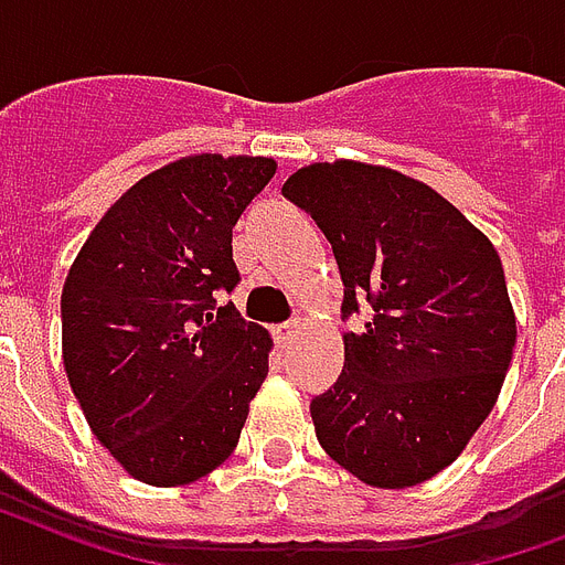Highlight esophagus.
<instances>
[{
  "instance_id": "1",
  "label": "esophagus",
  "mask_w": 565,
  "mask_h": 565,
  "mask_svg": "<svg viewBox=\"0 0 565 565\" xmlns=\"http://www.w3.org/2000/svg\"><path fill=\"white\" fill-rule=\"evenodd\" d=\"M297 330H300V323L297 321H286V323H279L277 327V342L286 348V344H291V339L297 335Z\"/></svg>"
}]
</instances>
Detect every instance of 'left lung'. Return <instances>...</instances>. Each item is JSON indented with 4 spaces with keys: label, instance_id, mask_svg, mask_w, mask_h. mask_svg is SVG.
<instances>
[{
    "label": "left lung",
    "instance_id": "left-lung-1",
    "mask_svg": "<svg viewBox=\"0 0 565 565\" xmlns=\"http://www.w3.org/2000/svg\"><path fill=\"white\" fill-rule=\"evenodd\" d=\"M282 194L321 226L344 282V369L312 397L321 448L369 487L406 489L460 457L515 348L501 259L424 182L362 161L309 164Z\"/></svg>",
    "mask_w": 565,
    "mask_h": 565
}]
</instances>
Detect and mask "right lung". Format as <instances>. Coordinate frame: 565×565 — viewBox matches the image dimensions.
Listing matches in <instances>:
<instances>
[{
  "label": "right lung",
  "mask_w": 565,
  "mask_h": 565,
  "mask_svg": "<svg viewBox=\"0 0 565 565\" xmlns=\"http://www.w3.org/2000/svg\"><path fill=\"white\" fill-rule=\"evenodd\" d=\"M274 159L191 156L117 200L61 291L64 369L96 439L132 478L182 487L238 445L270 339L233 303V226Z\"/></svg>",
  "instance_id": "obj_1"
}]
</instances>
